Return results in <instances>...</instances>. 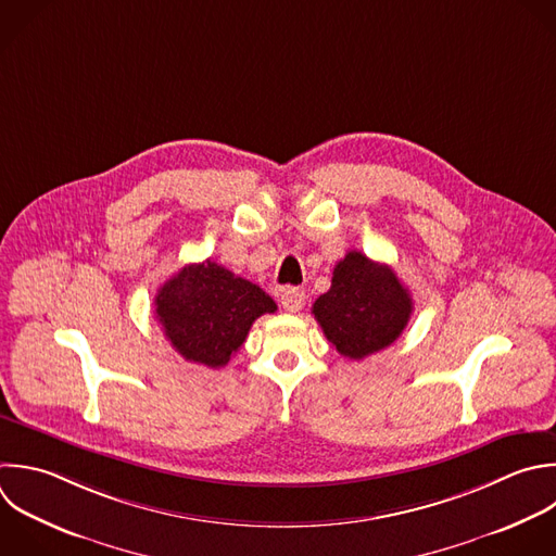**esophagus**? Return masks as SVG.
Returning a JSON list of instances; mask_svg holds the SVG:
<instances>
[{
	"instance_id": "esophagus-1",
	"label": "esophagus",
	"mask_w": 556,
	"mask_h": 556,
	"mask_svg": "<svg viewBox=\"0 0 556 556\" xmlns=\"http://www.w3.org/2000/svg\"><path fill=\"white\" fill-rule=\"evenodd\" d=\"M304 302H306V293H304V291H300V289L287 287V289L280 293V304H282V308H285V311H289V313H298V311H302Z\"/></svg>"
}]
</instances>
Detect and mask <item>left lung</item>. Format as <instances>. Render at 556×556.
I'll list each match as a JSON object with an SVG mask.
<instances>
[{
	"label": "left lung",
	"mask_w": 556,
	"mask_h": 556,
	"mask_svg": "<svg viewBox=\"0 0 556 556\" xmlns=\"http://www.w3.org/2000/svg\"><path fill=\"white\" fill-rule=\"evenodd\" d=\"M413 313L408 289L389 265L352 250L334 265L330 289L313 315L339 354L361 361L391 345Z\"/></svg>",
	"instance_id": "8db88e82"
}]
</instances>
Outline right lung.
<instances>
[{
	"mask_svg": "<svg viewBox=\"0 0 556 556\" xmlns=\"http://www.w3.org/2000/svg\"><path fill=\"white\" fill-rule=\"evenodd\" d=\"M276 308L261 287L211 258L182 267L154 298L156 319L176 352L213 369L243 345L254 319Z\"/></svg>",
	"mask_w": 556,
	"mask_h": 556,
	"instance_id": "add662e5",
	"label": "right lung"
}]
</instances>
